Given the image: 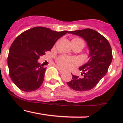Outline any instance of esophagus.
<instances>
[{
    "mask_svg": "<svg viewBox=\"0 0 123 123\" xmlns=\"http://www.w3.org/2000/svg\"><path fill=\"white\" fill-rule=\"evenodd\" d=\"M57 69H58V71H59L60 73H64V70H63L62 69H61V68H59V67H57Z\"/></svg>",
    "mask_w": 123,
    "mask_h": 123,
    "instance_id": "esophagus-1",
    "label": "esophagus"
}]
</instances>
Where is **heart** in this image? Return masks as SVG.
<instances>
[{"label": "heart", "mask_w": 123, "mask_h": 123, "mask_svg": "<svg viewBox=\"0 0 123 123\" xmlns=\"http://www.w3.org/2000/svg\"><path fill=\"white\" fill-rule=\"evenodd\" d=\"M72 41L82 42L84 44V42L80 38H74ZM57 65L63 69H69L78 63V61L76 58H71L67 56H60L56 60Z\"/></svg>", "instance_id": "obj_1"}]
</instances>
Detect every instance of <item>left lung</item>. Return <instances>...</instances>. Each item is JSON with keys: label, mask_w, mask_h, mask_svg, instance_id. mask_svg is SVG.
I'll use <instances>...</instances> for the list:
<instances>
[{"label": "left lung", "mask_w": 123, "mask_h": 123, "mask_svg": "<svg viewBox=\"0 0 123 123\" xmlns=\"http://www.w3.org/2000/svg\"><path fill=\"white\" fill-rule=\"evenodd\" d=\"M69 33L81 36L87 42L89 49V60L79 67L82 76L72 75L67 84L76 91H87L96 86L106 74L113 59L112 50L108 40L94 29H87L69 31Z\"/></svg>", "instance_id": "obj_1"}]
</instances>
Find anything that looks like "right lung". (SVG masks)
<instances>
[{"label":"right lung","mask_w":123,"mask_h":123,"mask_svg":"<svg viewBox=\"0 0 123 123\" xmlns=\"http://www.w3.org/2000/svg\"><path fill=\"white\" fill-rule=\"evenodd\" d=\"M68 32L37 26L25 31L15 39L10 48L7 62L10 78L19 89L31 92L40 87L46 68L37 60Z\"/></svg>","instance_id":"1"}]
</instances>
